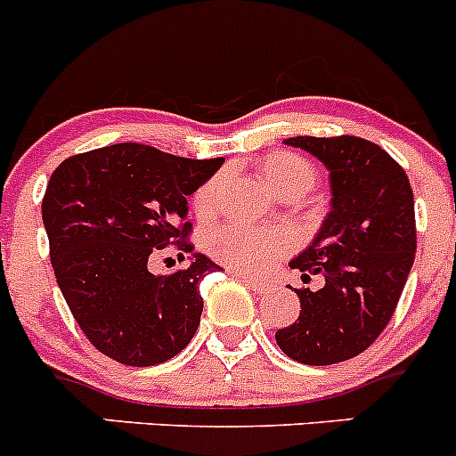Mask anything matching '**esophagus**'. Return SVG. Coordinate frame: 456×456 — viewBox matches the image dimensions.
<instances>
[{
  "mask_svg": "<svg viewBox=\"0 0 456 456\" xmlns=\"http://www.w3.org/2000/svg\"><path fill=\"white\" fill-rule=\"evenodd\" d=\"M231 273L237 277V280L246 281V284H248L253 290H257V293H268V290L273 289L271 281H266V280H257V277H248V275H246V273H240V271H231Z\"/></svg>",
  "mask_w": 456,
  "mask_h": 456,
  "instance_id": "obj_1",
  "label": "esophagus"
}]
</instances>
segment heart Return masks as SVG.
I'll use <instances>...</instances> for the list:
<instances>
[{
    "label": "heart",
    "instance_id": "b5f03b06",
    "mask_svg": "<svg viewBox=\"0 0 456 456\" xmlns=\"http://www.w3.org/2000/svg\"><path fill=\"white\" fill-rule=\"evenodd\" d=\"M257 179L280 197L297 199L318 183V167L314 166V160L297 151L280 150L259 159ZM221 179L215 176L194 192V210L199 216H210L215 212ZM208 248L228 266L246 273H264L290 248V240L280 231L224 225L212 232Z\"/></svg>",
    "mask_w": 456,
    "mask_h": 456
}]
</instances>
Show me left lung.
I'll list each match as a JSON object with an SVG mask.
<instances>
[{"mask_svg":"<svg viewBox=\"0 0 456 456\" xmlns=\"http://www.w3.org/2000/svg\"><path fill=\"white\" fill-rule=\"evenodd\" d=\"M284 142L324 163L331 212L309 248L290 262L305 281L322 277V289H296L300 315L277 329L275 340L293 361L333 365L362 354L392 320L414 264V194L405 170L365 138Z\"/></svg>","mask_w":456,"mask_h":456,"instance_id":"obj_1","label":"left lung"}]
</instances>
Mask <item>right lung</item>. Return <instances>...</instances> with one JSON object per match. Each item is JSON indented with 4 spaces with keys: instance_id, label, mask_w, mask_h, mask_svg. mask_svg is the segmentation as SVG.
<instances>
[{
    "instance_id": "right-lung-1",
    "label": "right lung",
    "mask_w": 456,
    "mask_h": 456,
    "mask_svg": "<svg viewBox=\"0 0 456 456\" xmlns=\"http://www.w3.org/2000/svg\"><path fill=\"white\" fill-rule=\"evenodd\" d=\"M221 163L118 142L69 156L51 175L42 221L55 280L91 345L120 365L170 361L197 333L199 284L219 266L192 253L188 197ZM167 243L193 262L151 276L146 262Z\"/></svg>"
}]
</instances>
